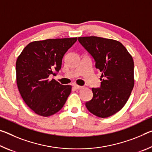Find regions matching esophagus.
<instances>
[{
	"instance_id": "obj_1",
	"label": "esophagus",
	"mask_w": 152,
	"mask_h": 152,
	"mask_svg": "<svg viewBox=\"0 0 152 152\" xmlns=\"http://www.w3.org/2000/svg\"><path fill=\"white\" fill-rule=\"evenodd\" d=\"M74 87L75 88L76 90H79V89H81V88H83V86H78V85H74Z\"/></svg>"
}]
</instances>
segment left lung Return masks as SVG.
<instances>
[{
    "label": "left lung",
    "mask_w": 152,
    "mask_h": 152,
    "mask_svg": "<svg viewBox=\"0 0 152 152\" xmlns=\"http://www.w3.org/2000/svg\"><path fill=\"white\" fill-rule=\"evenodd\" d=\"M78 41L95 60L102 73L99 88H93L87 110L100 118L114 115L124 107L134 86V61L122 43L97 37H79Z\"/></svg>",
    "instance_id": "obj_1"
}]
</instances>
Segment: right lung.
Masks as SVG:
<instances>
[{"mask_svg":"<svg viewBox=\"0 0 152 152\" xmlns=\"http://www.w3.org/2000/svg\"><path fill=\"white\" fill-rule=\"evenodd\" d=\"M77 38L32 42L16 61L17 85L21 97L36 114L47 117L61 109L71 93L70 85H62L50 76L61 67L64 55Z\"/></svg>","mask_w":152,"mask_h":152,"instance_id":"right-lung-1","label":"right lung"}]
</instances>
